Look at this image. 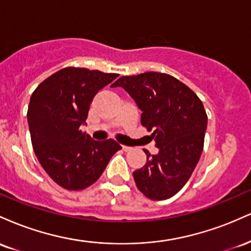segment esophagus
Listing matches in <instances>:
<instances>
[{"instance_id": "obj_1", "label": "esophagus", "mask_w": 251, "mask_h": 251, "mask_svg": "<svg viewBox=\"0 0 251 251\" xmlns=\"http://www.w3.org/2000/svg\"><path fill=\"white\" fill-rule=\"evenodd\" d=\"M123 150L125 152H128V151H131L132 150V148H129V146H125V145H123Z\"/></svg>"}]
</instances>
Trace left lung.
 <instances>
[{"mask_svg": "<svg viewBox=\"0 0 251 251\" xmlns=\"http://www.w3.org/2000/svg\"><path fill=\"white\" fill-rule=\"evenodd\" d=\"M112 87H123L143 111L142 125L151 132L159 153L144 150L148 162L133 172L137 188L152 201L168 200L191 177L204 148L208 116L203 102L172 75L146 72L122 76Z\"/></svg>", "mask_w": 251, "mask_h": 251, "instance_id": "8db88e82", "label": "left lung"}]
</instances>
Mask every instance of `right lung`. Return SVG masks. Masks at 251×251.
<instances>
[{
	"mask_svg": "<svg viewBox=\"0 0 251 251\" xmlns=\"http://www.w3.org/2000/svg\"><path fill=\"white\" fill-rule=\"evenodd\" d=\"M116 77V73L66 67L43 80L31 94L27 118L34 152L63 189L91 186L122 150L116 140L96 142L80 129L94 96Z\"/></svg>",
	"mask_w": 251,
	"mask_h": 251,
	"instance_id": "add662e5",
	"label": "right lung"
}]
</instances>
